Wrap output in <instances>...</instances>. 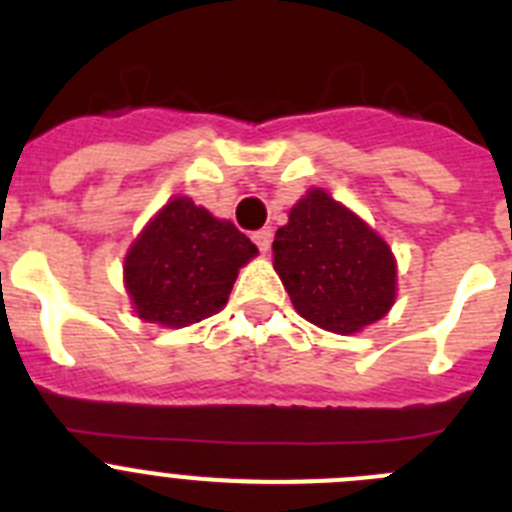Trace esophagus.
Returning <instances> with one entry per match:
<instances>
[{"mask_svg": "<svg viewBox=\"0 0 512 512\" xmlns=\"http://www.w3.org/2000/svg\"><path fill=\"white\" fill-rule=\"evenodd\" d=\"M251 238H253V243L259 246L261 253H266V251H269V248H271V230H269V228L256 230V233H253Z\"/></svg>", "mask_w": 512, "mask_h": 512, "instance_id": "esophagus-1", "label": "esophagus"}]
</instances>
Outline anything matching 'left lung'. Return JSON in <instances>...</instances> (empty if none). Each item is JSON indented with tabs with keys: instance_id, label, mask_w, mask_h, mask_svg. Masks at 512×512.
<instances>
[{
	"instance_id": "1",
	"label": "left lung",
	"mask_w": 512,
	"mask_h": 512,
	"mask_svg": "<svg viewBox=\"0 0 512 512\" xmlns=\"http://www.w3.org/2000/svg\"><path fill=\"white\" fill-rule=\"evenodd\" d=\"M271 251L295 310L330 333L377 323L395 302L397 269L387 243L323 189H310L292 207Z\"/></svg>"
}]
</instances>
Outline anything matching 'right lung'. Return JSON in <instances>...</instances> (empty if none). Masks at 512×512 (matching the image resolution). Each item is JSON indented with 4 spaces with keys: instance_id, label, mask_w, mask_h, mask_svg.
Listing matches in <instances>:
<instances>
[{
    "instance_id": "obj_1",
    "label": "right lung",
    "mask_w": 512,
    "mask_h": 512,
    "mask_svg": "<svg viewBox=\"0 0 512 512\" xmlns=\"http://www.w3.org/2000/svg\"><path fill=\"white\" fill-rule=\"evenodd\" d=\"M256 253L233 223L176 197L130 248L125 287L140 320L184 328L228 302L238 269Z\"/></svg>"
}]
</instances>
